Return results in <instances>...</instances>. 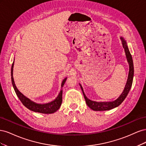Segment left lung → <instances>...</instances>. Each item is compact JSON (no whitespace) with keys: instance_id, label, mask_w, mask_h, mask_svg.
I'll use <instances>...</instances> for the list:
<instances>
[{"instance_id":"1","label":"left lung","mask_w":146,"mask_h":146,"mask_svg":"<svg viewBox=\"0 0 146 146\" xmlns=\"http://www.w3.org/2000/svg\"><path fill=\"white\" fill-rule=\"evenodd\" d=\"M121 39H122L123 47L125 50L128 62L129 63L130 69H129V76H128V79H127V82L126 83L125 87L124 88V90H123L122 93L120 96V97H119V98L116 100L113 101V102H97L92 101L90 99H88L86 98L85 94H84L83 88L80 85L83 91L84 98L85 99L86 104L88 105V107L91 108L92 110H94V111H106V110H110L118 107V106L122 104V102L126 98V97L127 96L128 94H129V92L130 90V88L132 85V83H133V75H134L133 60H132V57L130 54V52L129 50V48H128L127 46L126 42L124 41V39H123L122 38H121Z\"/></svg>"}]
</instances>
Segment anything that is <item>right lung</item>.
Segmentation results:
<instances>
[{"instance_id":"right-lung-1","label":"right lung","mask_w":146,"mask_h":146,"mask_svg":"<svg viewBox=\"0 0 146 146\" xmlns=\"http://www.w3.org/2000/svg\"><path fill=\"white\" fill-rule=\"evenodd\" d=\"M13 66H14V61L12 64L11 66V82L13 88H14L15 91L16 92V94L18 97L19 100L21 101V102L25 106V107H27L28 109L32 110L33 111L35 112H38V113H44V114H51L54 113L55 111L58 110L61 103H62V90L60 91L58 97L54 100V101L51 102L50 103L46 104H38L33 102L30 100L28 98H25V97L21 94V92L17 89V88L15 85L14 80H13ZM67 78H65L62 84H61V88H62L64 85V84Z\"/></svg>"}]
</instances>
